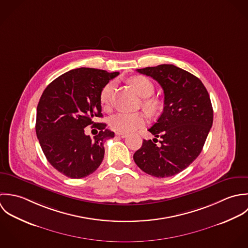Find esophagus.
I'll return each mask as SVG.
<instances>
[{
    "label": "esophagus",
    "instance_id": "esophagus-1",
    "mask_svg": "<svg viewBox=\"0 0 248 248\" xmlns=\"http://www.w3.org/2000/svg\"><path fill=\"white\" fill-rule=\"evenodd\" d=\"M116 135L121 138H125L127 136V134H125V133H116Z\"/></svg>",
    "mask_w": 248,
    "mask_h": 248
}]
</instances>
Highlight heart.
<instances>
[{"label": "heart", "instance_id": "1", "mask_svg": "<svg viewBox=\"0 0 248 248\" xmlns=\"http://www.w3.org/2000/svg\"><path fill=\"white\" fill-rule=\"evenodd\" d=\"M130 84L136 89L138 94L146 98L143 101V107L150 114H156L160 107L161 101L156 98H149L154 92V85L149 78L145 76H136L129 79ZM115 82L109 81L106 83L99 93V101L104 109L110 107L112 93ZM147 123L146 116L143 113H117L110 118V126L118 133H129L140 127H143Z\"/></svg>", "mask_w": 248, "mask_h": 248}]
</instances>
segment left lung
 <instances>
[{"mask_svg": "<svg viewBox=\"0 0 248 248\" xmlns=\"http://www.w3.org/2000/svg\"><path fill=\"white\" fill-rule=\"evenodd\" d=\"M164 90V110L149 129L153 141L144 140L133 159L146 173L170 177L189 167L200 154L213 124V107L201 80L171 64L137 69ZM161 138L158 146L155 143Z\"/></svg>", "mask_w": 248, "mask_h": 248, "instance_id": "left-lung-1", "label": "left lung"}]
</instances>
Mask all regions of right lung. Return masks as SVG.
Segmentation results:
<instances>
[{
    "label": "right lung",
    "mask_w": 248,
    "mask_h": 248,
    "mask_svg": "<svg viewBox=\"0 0 248 248\" xmlns=\"http://www.w3.org/2000/svg\"><path fill=\"white\" fill-rule=\"evenodd\" d=\"M118 75L93 68L74 69L51 81L40 98L37 138L50 165L67 177H86L103 160V142L115 134L94 120L102 117L100 90ZM88 125L100 130L93 140L84 132Z\"/></svg>",
    "instance_id": "1"
}]
</instances>
